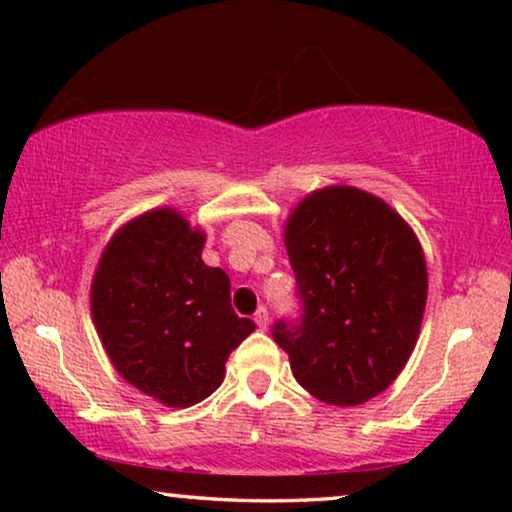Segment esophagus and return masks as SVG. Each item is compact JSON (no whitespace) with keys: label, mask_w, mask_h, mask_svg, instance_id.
<instances>
[{"label":"esophagus","mask_w":512,"mask_h":512,"mask_svg":"<svg viewBox=\"0 0 512 512\" xmlns=\"http://www.w3.org/2000/svg\"><path fill=\"white\" fill-rule=\"evenodd\" d=\"M255 322H257V327H260V330H267L269 327V313H267V308H260L255 313Z\"/></svg>","instance_id":"obj_1"}]
</instances>
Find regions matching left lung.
<instances>
[{
  "label": "left lung",
  "mask_w": 512,
  "mask_h": 512,
  "mask_svg": "<svg viewBox=\"0 0 512 512\" xmlns=\"http://www.w3.org/2000/svg\"><path fill=\"white\" fill-rule=\"evenodd\" d=\"M303 317L276 322L293 378L334 407L368 402L407 366L428 296L426 257L411 226L366 190L310 192L284 223Z\"/></svg>",
  "instance_id": "left-lung-1"
}]
</instances>
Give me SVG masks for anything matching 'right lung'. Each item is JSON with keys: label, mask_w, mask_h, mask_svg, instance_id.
Here are the masks:
<instances>
[{"label": "right lung", "mask_w": 512, "mask_h": 512, "mask_svg": "<svg viewBox=\"0 0 512 512\" xmlns=\"http://www.w3.org/2000/svg\"><path fill=\"white\" fill-rule=\"evenodd\" d=\"M207 233L173 207L127 221L91 281V317L117 373L173 409L223 383L231 351L255 322L231 308V279L207 267Z\"/></svg>", "instance_id": "add662e5"}]
</instances>
